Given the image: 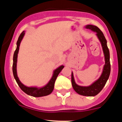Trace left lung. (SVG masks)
<instances>
[{
	"mask_svg": "<svg viewBox=\"0 0 122 122\" xmlns=\"http://www.w3.org/2000/svg\"><path fill=\"white\" fill-rule=\"evenodd\" d=\"M85 29H89L92 31L95 32L97 38L102 45V49L104 56L105 64L103 66L102 75L97 80L89 86H80L76 83L74 76L72 72L71 81L74 90L78 94L85 96H94L97 95L103 89L106 85L111 72V64L110 61V51L107 45V40L102 31L97 26L92 25H88L85 26Z\"/></svg>",
	"mask_w": 122,
	"mask_h": 122,
	"instance_id": "obj_1",
	"label": "left lung"
}]
</instances>
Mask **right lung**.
<instances>
[{
    "instance_id": "obj_1",
    "label": "right lung",
    "mask_w": 122,
    "mask_h": 122,
    "mask_svg": "<svg viewBox=\"0 0 122 122\" xmlns=\"http://www.w3.org/2000/svg\"><path fill=\"white\" fill-rule=\"evenodd\" d=\"M25 34V31H23L19 36L18 40L16 42V49L15 50L14 54L13 56V65H12V72H13L14 77L15 80L19 85L20 88L25 93L30 96H34V97H42V96H45L47 95H50L53 92L54 89V83H55L56 80L59 73L62 71V69L64 68V65H61L59 67L56 68L53 71L52 77L47 83L44 86L42 87H37V86H27L22 83L19 80V77H18L17 71H16V66H17V58L18 54L19 52V46L22 39L24 37Z\"/></svg>"
}]
</instances>
